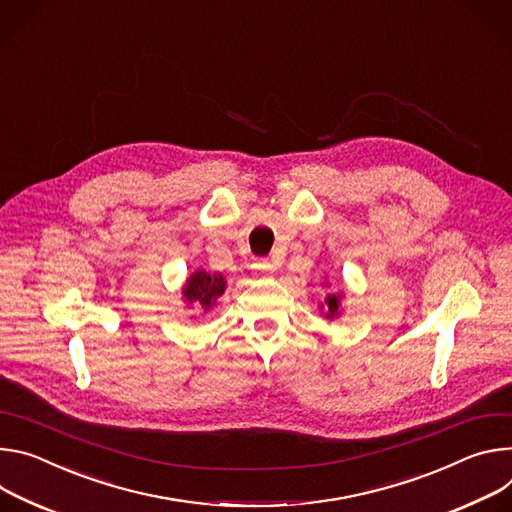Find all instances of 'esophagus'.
<instances>
[{
  "label": "esophagus",
  "instance_id": "34e87169",
  "mask_svg": "<svg viewBox=\"0 0 512 512\" xmlns=\"http://www.w3.org/2000/svg\"><path fill=\"white\" fill-rule=\"evenodd\" d=\"M254 268H256L258 274H262V276H268V274H272V270H274V266H272L268 260H258V262L254 264Z\"/></svg>",
  "mask_w": 512,
  "mask_h": 512
}]
</instances>
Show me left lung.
Wrapping results in <instances>:
<instances>
[{
	"mask_svg": "<svg viewBox=\"0 0 512 512\" xmlns=\"http://www.w3.org/2000/svg\"><path fill=\"white\" fill-rule=\"evenodd\" d=\"M323 287L329 289V282L327 280H323ZM344 299H346L344 291H335V293L329 291V293H325V299L319 305V311L323 313V317L327 321H333L337 317H342V313H344Z\"/></svg>",
	"mask_w": 512,
	"mask_h": 512,
	"instance_id": "obj_1",
	"label": "left lung"
}]
</instances>
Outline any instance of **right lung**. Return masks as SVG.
<instances>
[{
	"mask_svg": "<svg viewBox=\"0 0 512 512\" xmlns=\"http://www.w3.org/2000/svg\"><path fill=\"white\" fill-rule=\"evenodd\" d=\"M227 280L221 272L195 270L183 287V299L187 307L197 305L203 313H211L217 307V299L225 293Z\"/></svg>",
	"mask_w": 512,
	"mask_h": 512,
	"instance_id": "add662e5",
	"label": "right lung"
}]
</instances>
